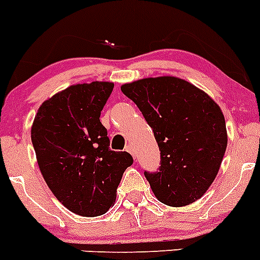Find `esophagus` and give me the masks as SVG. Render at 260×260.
Wrapping results in <instances>:
<instances>
[{"instance_id": "obj_1", "label": "esophagus", "mask_w": 260, "mask_h": 260, "mask_svg": "<svg viewBox=\"0 0 260 260\" xmlns=\"http://www.w3.org/2000/svg\"><path fill=\"white\" fill-rule=\"evenodd\" d=\"M125 150H127L128 152H131V154L133 155V157H136V152H135V149H133V145L132 144H128L127 146H125Z\"/></svg>"}]
</instances>
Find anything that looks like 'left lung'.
Instances as JSON below:
<instances>
[{
	"mask_svg": "<svg viewBox=\"0 0 260 260\" xmlns=\"http://www.w3.org/2000/svg\"><path fill=\"white\" fill-rule=\"evenodd\" d=\"M120 89L142 111L159 145V172H145L157 200L177 208L199 200L217 177L229 141L219 105L171 75L138 79Z\"/></svg>",
	"mask_w": 260,
	"mask_h": 260,
	"instance_id": "left-lung-1",
	"label": "left lung"
}]
</instances>
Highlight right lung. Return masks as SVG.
<instances>
[{"label":"right lung","mask_w":260,"mask_h":260,"mask_svg":"<svg viewBox=\"0 0 260 260\" xmlns=\"http://www.w3.org/2000/svg\"><path fill=\"white\" fill-rule=\"evenodd\" d=\"M113 82L73 84L43 101L31 125V142L46 183L67 209L97 217L115 203L133 159L113 151L100 115Z\"/></svg>","instance_id":"right-lung-1"}]
</instances>
